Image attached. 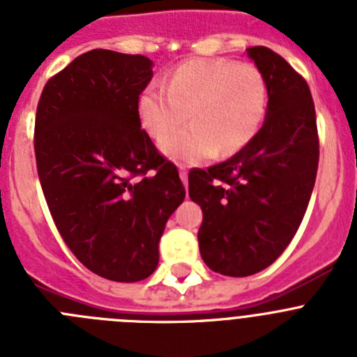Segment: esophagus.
Wrapping results in <instances>:
<instances>
[{
  "mask_svg": "<svg viewBox=\"0 0 357 357\" xmlns=\"http://www.w3.org/2000/svg\"><path fill=\"white\" fill-rule=\"evenodd\" d=\"M178 175H181V181L184 182V185L188 188V169H185L184 166H181V168H178Z\"/></svg>",
  "mask_w": 357,
  "mask_h": 357,
  "instance_id": "1",
  "label": "esophagus"
}]
</instances>
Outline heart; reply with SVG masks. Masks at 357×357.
I'll return each mask as SVG.
<instances>
[{"mask_svg": "<svg viewBox=\"0 0 357 357\" xmlns=\"http://www.w3.org/2000/svg\"><path fill=\"white\" fill-rule=\"evenodd\" d=\"M268 84L263 71L232 59H191L162 84L151 82L137 98L141 125L162 141L188 115L192 125L162 143L168 157L200 162L216 151L230 155L254 139L264 121Z\"/></svg>", "mask_w": 357, "mask_h": 357, "instance_id": "obj_1", "label": "heart"}]
</instances>
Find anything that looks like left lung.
Returning <instances> with one entry per match:
<instances>
[{
	"instance_id": "1",
	"label": "left lung",
	"mask_w": 357,
	"mask_h": 357,
	"mask_svg": "<svg viewBox=\"0 0 357 357\" xmlns=\"http://www.w3.org/2000/svg\"><path fill=\"white\" fill-rule=\"evenodd\" d=\"M247 53L268 84L263 127L225 162L189 172V197L204 213L202 259L229 277L254 275L284 252L307 209L320 155L307 82L270 48Z\"/></svg>"
}]
</instances>
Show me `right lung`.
Wrapping results in <instances>:
<instances>
[{
	"label": "right lung",
	"mask_w": 357,
	"mask_h": 357,
	"mask_svg": "<svg viewBox=\"0 0 357 357\" xmlns=\"http://www.w3.org/2000/svg\"><path fill=\"white\" fill-rule=\"evenodd\" d=\"M151 66L93 50L50 78L37 105V173L53 222L85 268L116 282L155 272L164 227L185 197L176 166L141 128Z\"/></svg>",
	"instance_id": "right-lung-1"
}]
</instances>
